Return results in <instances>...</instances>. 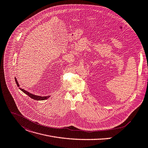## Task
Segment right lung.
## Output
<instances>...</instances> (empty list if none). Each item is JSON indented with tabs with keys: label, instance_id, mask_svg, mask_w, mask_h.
<instances>
[{
	"label": "right lung",
	"instance_id": "add662e5",
	"mask_svg": "<svg viewBox=\"0 0 148 148\" xmlns=\"http://www.w3.org/2000/svg\"><path fill=\"white\" fill-rule=\"evenodd\" d=\"M15 82L18 86V87H19V84L17 81V79L16 78H15ZM19 89L23 91L24 93H25L26 95H27L29 97H30L31 99H34V100H47L48 98H49L50 96H36V95H33V94H31V92H28L27 91H26L21 88L19 87Z\"/></svg>",
	"mask_w": 148,
	"mask_h": 148
}]
</instances>
